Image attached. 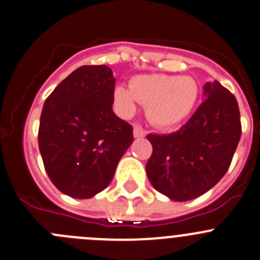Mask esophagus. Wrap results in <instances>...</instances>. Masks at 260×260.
<instances>
[{
    "label": "esophagus",
    "instance_id": "esophagus-1",
    "mask_svg": "<svg viewBox=\"0 0 260 260\" xmlns=\"http://www.w3.org/2000/svg\"><path fill=\"white\" fill-rule=\"evenodd\" d=\"M145 137V132L140 127L139 125H135L134 126V138L137 139H140V138H144Z\"/></svg>",
    "mask_w": 260,
    "mask_h": 260
}]
</instances>
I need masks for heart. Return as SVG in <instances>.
I'll list each match as a JSON object with an SVG mask.
<instances>
[{
	"label": "heart",
	"mask_w": 260,
	"mask_h": 260,
	"mask_svg": "<svg viewBox=\"0 0 260 260\" xmlns=\"http://www.w3.org/2000/svg\"><path fill=\"white\" fill-rule=\"evenodd\" d=\"M199 95L197 81L189 76L165 74L135 76L128 88L117 85L113 102L122 116H132L137 101L147 106V116L153 125L169 128L184 122L195 107Z\"/></svg>",
	"instance_id": "obj_1"
}]
</instances>
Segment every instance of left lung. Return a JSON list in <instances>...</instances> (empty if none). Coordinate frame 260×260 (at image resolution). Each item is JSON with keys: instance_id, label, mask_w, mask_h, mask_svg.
Returning <instances> with one entry per match:
<instances>
[{"instance_id": "1", "label": "left lung", "mask_w": 260, "mask_h": 260, "mask_svg": "<svg viewBox=\"0 0 260 260\" xmlns=\"http://www.w3.org/2000/svg\"><path fill=\"white\" fill-rule=\"evenodd\" d=\"M241 137L237 101L218 81L204 85V101L169 135L148 134L153 153L145 171L157 191L176 202L211 190L229 170Z\"/></svg>"}]
</instances>
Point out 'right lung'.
Here are the masks:
<instances>
[{
	"instance_id": "1",
	"label": "right lung",
	"mask_w": 260,
	"mask_h": 260,
	"mask_svg": "<svg viewBox=\"0 0 260 260\" xmlns=\"http://www.w3.org/2000/svg\"><path fill=\"white\" fill-rule=\"evenodd\" d=\"M115 81L108 66H80L44 102L39 152L51 181L71 198L105 190L134 142L133 126L112 110Z\"/></svg>"
}]
</instances>
